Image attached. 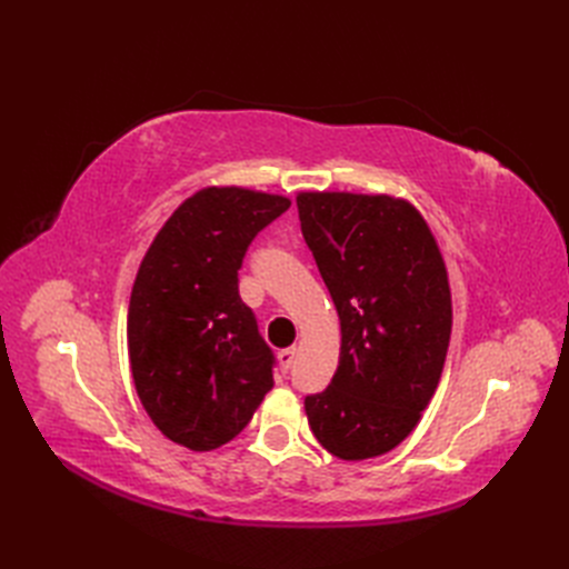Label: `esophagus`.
Here are the masks:
<instances>
[{
	"instance_id": "esophagus-1",
	"label": "esophagus",
	"mask_w": 569,
	"mask_h": 569,
	"mask_svg": "<svg viewBox=\"0 0 569 569\" xmlns=\"http://www.w3.org/2000/svg\"><path fill=\"white\" fill-rule=\"evenodd\" d=\"M278 358H280V366H282V370L287 372L291 366H295V358H297V347L282 349V351L278 353Z\"/></svg>"
}]
</instances>
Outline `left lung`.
<instances>
[{
  "label": "left lung",
  "instance_id": "obj_1",
  "mask_svg": "<svg viewBox=\"0 0 569 569\" xmlns=\"http://www.w3.org/2000/svg\"><path fill=\"white\" fill-rule=\"evenodd\" d=\"M308 249L335 301L341 349L330 387L306 396L322 449L366 460L422 418L449 351V272L422 213L391 194L299 192Z\"/></svg>",
  "mask_w": 569,
  "mask_h": 569
}]
</instances>
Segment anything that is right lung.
Listing matches in <instances>:
<instances>
[{"label":"right lung","mask_w":569,"mask_h":569,"mask_svg":"<svg viewBox=\"0 0 569 569\" xmlns=\"http://www.w3.org/2000/svg\"><path fill=\"white\" fill-rule=\"evenodd\" d=\"M291 201L247 187H203L147 249L128 306L137 396L161 435L189 451L234 439L272 389V353L237 272L251 239Z\"/></svg>","instance_id":"add662e5"}]
</instances>
